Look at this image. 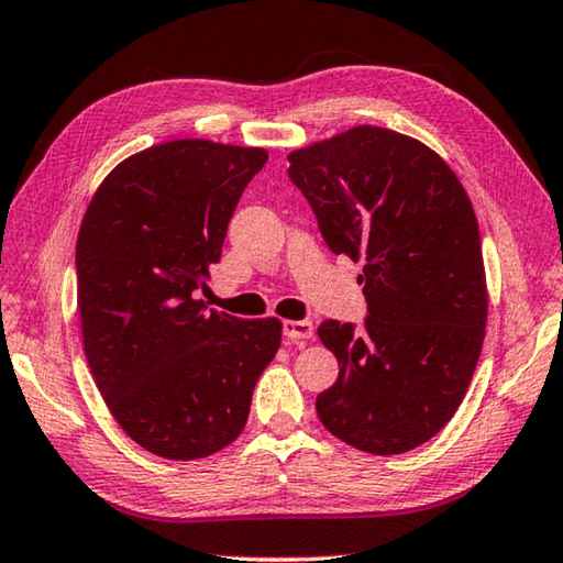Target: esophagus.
I'll return each mask as SVG.
<instances>
[{"label":"esophagus","mask_w":563,"mask_h":563,"mask_svg":"<svg viewBox=\"0 0 563 563\" xmlns=\"http://www.w3.org/2000/svg\"><path fill=\"white\" fill-rule=\"evenodd\" d=\"M282 331L294 343L296 341H309V338H313V323L311 321H284Z\"/></svg>","instance_id":"esophagus-1"}]
</instances>
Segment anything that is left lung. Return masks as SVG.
<instances>
[{
  "mask_svg": "<svg viewBox=\"0 0 563 563\" xmlns=\"http://www.w3.org/2000/svg\"><path fill=\"white\" fill-rule=\"evenodd\" d=\"M325 245L363 260V328L323 321L338 379L316 397L323 427L365 453L427 443L461 407L478 365L487 286L471 198L407 134L360 124L289 154Z\"/></svg>",
  "mask_w": 563,
  "mask_h": 563,
  "instance_id": "obj_1",
  "label": "left lung"
}]
</instances>
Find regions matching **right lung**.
Returning <instances> with one entry per match:
<instances>
[{
	"label": "right lung",
	"mask_w": 563,
	"mask_h": 563,
	"mask_svg": "<svg viewBox=\"0 0 563 563\" xmlns=\"http://www.w3.org/2000/svg\"><path fill=\"white\" fill-rule=\"evenodd\" d=\"M264 164L257 146L156 144L112 168L80 222L85 357L114 421L162 459H206L235 441L279 350L277 318L242 321L196 299Z\"/></svg>",
	"instance_id": "obj_1"
}]
</instances>
